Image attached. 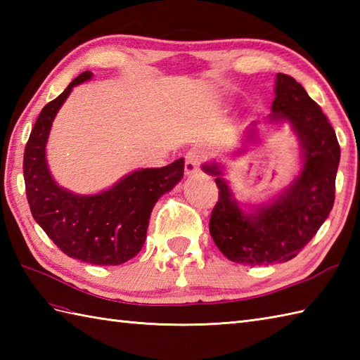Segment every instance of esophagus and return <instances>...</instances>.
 <instances>
[{"instance_id": "esophagus-1", "label": "esophagus", "mask_w": 360, "mask_h": 360, "mask_svg": "<svg viewBox=\"0 0 360 360\" xmlns=\"http://www.w3.org/2000/svg\"><path fill=\"white\" fill-rule=\"evenodd\" d=\"M204 159L205 156L201 150H190L186 155V174H195L200 172Z\"/></svg>"}]
</instances>
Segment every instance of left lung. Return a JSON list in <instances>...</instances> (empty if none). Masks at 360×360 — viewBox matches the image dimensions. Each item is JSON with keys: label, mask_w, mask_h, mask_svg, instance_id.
<instances>
[{"label": "left lung", "mask_w": 360, "mask_h": 360, "mask_svg": "<svg viewBox=\"0 0 360 360\" xmlns=\"http://www.w3.org/2000/svg\"><path fill=\"white\" fill-rule=\"evenodd\" d=\"M269 122H289L300 141L303 165L288 188L269 204L244 212L217 162L202 165L215 176L219 190L212 210L210 235L218 249L235 263L272 264L292 259L325 223L334 204L340 147L322 108L286 74H277ZM257 122L246 145L257 141Z\"/></svg>", "instance_id": "obj_1"}]
</instances>
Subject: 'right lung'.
<instances>
[{
	"instance_id": "obj_1",
	"label": "right lung",
	"mask_w": 360,
	"mask_h": 360,
	"mask_svg": "<svg viewBox=\"0 0 360 360\" xmlns=\"http://www.w3.org/2000/svg\"><path fill=\"white\" fill-rule=\"evenodd\" d=\"M91 77L93 72H82L41 110L26 143L22 173L32 217L60 250L85 263L117 266L141 252L151 210L182 179L184 159L136 170L97 195H75L60 187L46 162V142L72 88Z\"/></svg>"
}]
</instances>
